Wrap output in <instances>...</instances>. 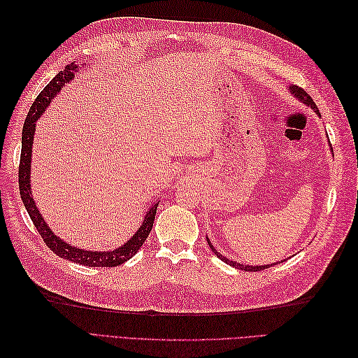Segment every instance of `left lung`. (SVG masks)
Segmentation results:
<instances>
[{
	"label": "left lung",
	"instance_id": "8db88e82",
	"mask_svg": "<svg viewBox=\"0 0 358 358\" xmlns=\"http://www.w3.org/2000/svg\"><path fill=\"white\" fill-rule=\"evenodd\" d=\"M289 92L296 96V99L299 100V101H301L303 104H306V106H310L313 110H315V113L318 115V116H321L320 115V110H318V107H317V104L313 103V100L310 99V95L309 94H306V91L303 90V88H300V86H296V85H292V86H289ZM208 243H209V246H210V249L213 251V254L218 257V258H221L224 263H227V264H230V266H233V267H236V268H239V270H246V272H258V270H264V268H267V267H270V266H249V264H241V263H236V262H231V259H229L227 257H224V255H221L218 251H216V249L213 248V245L210 243V241L208 239ZM284 262V259H282ZM280 262V263H282ZM276 264V263H275ZM273 264V266H275Z\"/></svg>",
	"mask_w": 358,
	"mask_h": 358
}]
</instances>
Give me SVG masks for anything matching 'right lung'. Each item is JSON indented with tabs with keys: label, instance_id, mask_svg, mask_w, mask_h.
I'll return each mask as SVG.
<instances>
[{
	"label": "right lung",
	"instance_id": "1",
	"mask_svg": "<svg viewBox=\"0 0 358 358\" xmlns=\"http://www.w3.org/2000/svg\"><path fill=\"white\" fill-rule=\"evenodd\" d=\"M78 66L74 62L66 66V70L59 71L55 78H53L46 88L43 90L36 101L32 103L31 109L27 115L24 129H22V150H20V162H19V191H20V199L24 201L25 209L29 215L31 221L34 222L37 231L43 237V241L46 245L55 252L58 257L66 258L69 262H74L78 264L90 266V267H115L121 266L125 263L127 259L134 257L140 246H142L149 236L150 230H152L154 220L157 215L158 203H154L152 208L146 212L145 220L140 225V229L136 231V234L122 246H119L112 251H88V249H79L78 246H71L67 242H64L57 234L49 229L45 218H43L41 213L38 212L34 199H32L31 194V155H32V140H34L36 133V122L38 117L48 109V106L52 103V100L59 94L62 86L69 83L74 74L78 73Z\"/></svg>",
	"mask_w": 358,
	"mask_h": 358
}]
</instances>
